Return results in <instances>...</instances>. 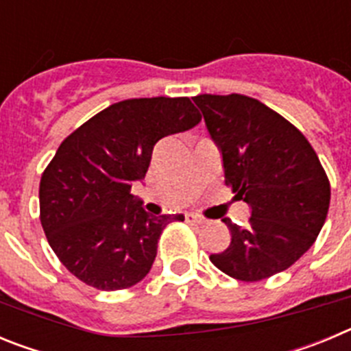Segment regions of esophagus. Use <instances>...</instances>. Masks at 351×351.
<instances>
[{"label": "esophagus", "mask_w": 351, "mask_h": 351, "mask_svg": "<svg viewBox=\"0 0 351 351\" xmlns=\"http://www.w3.org/2000/svg\"><path fill=\"white\" fill-rule=\"evenodd\" d=\"M184 218H186V221L195 223V225H204V223H206V219L200 218V216H197V214H193V213H186Z\"/></svg>", "instance_id": "obj_1"}]
</instances>
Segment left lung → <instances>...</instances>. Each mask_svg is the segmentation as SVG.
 <instances>
[{
  "label": "left lung",
  "instance_id": "8db88e82",
  "mask_svg": "<svg viewBox=\"0 0 351 351\" xmlns=\"http://www.w3.org/2000/svg\"><path fill=\"white\" fill-rule=\"evenodd\" d=\"M226 182L250 206L246 226L225 218L230 246L210 262L234 280L285 271L313 246L330 204V184L302 133L267 105L243 95H198Z\"/></svg>",
  "mask_w": 351,
  "mask_h": 351
}]
</instances>
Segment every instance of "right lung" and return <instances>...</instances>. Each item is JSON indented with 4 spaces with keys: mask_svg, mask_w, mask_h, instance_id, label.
<instances>
[{
    "mask_svg": "<svg viewBox=\"0 0 351 351\" xmlns=\"http://www.w3.org/2000/svg\"><path fill=\"white\" fill-rule=\"evenodd\" d=\"M202 116L190 98L117 101L63 141L40 181V221L64 267L98 290H123L147 276L158 241L182 214L153 216L130 193L160 138Z\"/></svg>",
    "mask_w": 351,
    "mask_h": 351,
    "instance_id": "1",
    "label": "right lung"
}]
</instances>
